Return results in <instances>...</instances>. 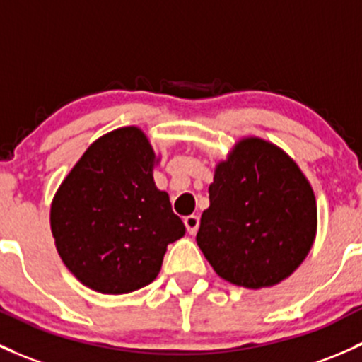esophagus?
<instances>
[{
    "instance_id": "obj_1",
    "label": "esophagus",
    "mask_w": 362,
    "mask_h": 362,
    "mask_svg": "<svg viewBox=\"0 0 362 362\" xmlns=\"http://www.w3.org/2000/svg\"><path fill=\"white\" fill-rule=\"evenodd\" d=\"M184 223H185V229L191 235H194L197 232V227H199V216L196 215H189L184 218Z\"/></svg>"
}]
</instances>
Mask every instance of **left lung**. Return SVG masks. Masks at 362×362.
<instances>
[{
  "mask_svg": "<svg viewBox=\"0 0 362 362\" xmlns=\"http://www.w3.org/2000/svg\"><path fill=\"white\" fill-rule=\"evenodd\" d=\"M208 191L196 241L222 279L269 288L305 260L317 230L315 196L283 149L258 136L239 140Z\"/></svg>",
  "mask_w": 362,
  "mask_h": 362,
  "instance_id": "1",
  "label": "left lung"
}]
</instances>
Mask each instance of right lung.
Listing matches in <instances>:
<instances>
[{"instance_id": "right-lung-1", "label": "right lung", "mask_w": 362, "mask_h": 362, "mask_svg": "<svg viewBox=\"0 0 362 362\" xmlns=\"http://www.w3.org/2000/svg\"><path fill=\"white\" fill-rule=\"evenodd\" d=\"M156 163L146 133L117 128L91 144L53 197L57 251L90 290L123 295L147 286L166 246L185 234L168 194L156 187Z\"/></svg>"}]
</instances>
